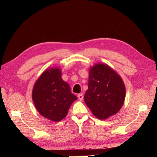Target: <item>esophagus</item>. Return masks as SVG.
I'll return each mask as SVG.
<instances>
[{
	"instance_id": "obj_1",
	"label": "esophagus",
	"mask_w": 157,
	"mask_h": 157,
	"mask_svg": "<svg viewBox=\"0 0 157 157\" xmlns=\"http://www.w3.org/2000/svg\"><path fill=\"white\" fill-rule=\"evenodd\" d=\"M78 98L80 101H82L83 99V94H79L78 95Z\"/></svg>"
}]
</instances>
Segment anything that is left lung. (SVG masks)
<instances>
[{"label":"left lung","instance_id":"1","mask_svg":"<svg viewBox=\"0 0 157 157\" xmlns=\"http://www.w3.org/2000/svg\"><path fill=\"white\" fill-rule=\"evenodd\" d=\"M125 94L122 78L108 65L99 63L90 69L84 101L95 117L104 120L118 113Z\"/></svg>","mask_w":157,"mask_h":157}]
</instances>
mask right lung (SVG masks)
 <instances>
[{"label":"right lung","instance_id":"1","mask_svg":"<svg viewBox=\"0 0 157 157\" xmlns=\"http://www.w3.org/2000/svg\"><path fill=\"white\" fill-rule=\"evenodd\" d=\"M32 98L42 116L58 122L67 115L71 104L77 99L71 92L68 83L61 78L59 68L46 70L36 80Z\"/></svg>","mask_w":157,"mask_h":157}]
</instances>
